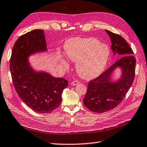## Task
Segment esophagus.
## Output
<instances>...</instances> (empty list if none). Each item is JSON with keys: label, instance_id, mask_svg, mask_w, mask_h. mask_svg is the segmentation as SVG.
Returning a JSON list of instances; mask_svg holds the SVG:
<instances>
[{"label": "esophagus", "instance_id": "esophagus-1", "mask_svg": "<svg viewBox=\"0 0 147 147\" xmlns=\"http://www.w3.org/2000/svg\"><path fill=\"white\" fill-rule=\"evenodd\" d=\"M79 83H80V82H79V81H77V80H75V81L71 82L70 83V84H71V86H75L77 85L78 84H79Z\"/></svg>", "mask_w": 147, "mask_h": 147}]
</instances>
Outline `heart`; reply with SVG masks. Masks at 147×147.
Segmentation results:
<instances>
[{"mask_svg": "<svg viewBox=\"0 0 147 147\" xmlns=\"http://www.w3.org/2000/svg\"><path fill=\"white\" fill-rule=\"evenodd\" d=\"M65 55L76 63V70L83 79H91L103 72L109 60V47L94 38L74 37L65 44ZM62 65L68 67L63 56L59 55Z\"/></svg>", "mask_w": 147, "mask_h": 147, "instance_id": "1", "label": "heart"}]
</instances>
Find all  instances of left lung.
Wrapping results in <instances>:
<instances>
[{
	"instance_id": "obj_1",
	"label": "left lung",
	"mask_w": 147,
	"mask_h": 147,
	"mask_svg": "<svg viewBox=\"0 0 147 147\" xmlns=\"http://www.w3.org/2000/svg\"><path fill=\"white\" fill-rule=\"evenodd\" d=\"M111 40L113 56L121 58L88 83L83 103L92 112L103 113L113 109L121 102L131 88L135 74L136 59L129 45L123 37L105 30ZM121 70L120 77L113 80V75L117 69Z\"/></svg>"
}]
</instances>
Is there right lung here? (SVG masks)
<instances>
[{
  "instance_id": "1",
  "label": "right lung",
  "mask_w": 147,
  "mask_h": 147,
  "mask_svg": "<svg viewBox=\"0 0 147 147\" xmlns=\"http://www.w3.org/2000/svg\"><path fill=\"white\" fill-rule=\"evenodd\" d=\"M47 52L42 30H34L18 38L10 60V70L14 88L28 107L38 113H48L61 102L63 91L68 86L63 78H56L43 70H36L29 57Z\"/></svg>"
}]
</instances>
